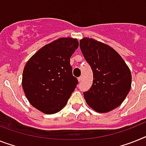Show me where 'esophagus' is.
I'll return each instance as SVG.
<instances>
[{"label":"esophagus","mask_w":146,"mask_h":146,"mask_svg":"<svg viewBox=\"0 0 146 146\" xmlns=\"http://www.w3.org/2000/svg\"><path fill=\"white\" fill-rule=\"evenodd\" d=\"M78 81L79 82H81L82 81V80H83V77H82V76H80V78H78Z\"/></svg>","instance_id":"esophagus-1"}]
</instances>
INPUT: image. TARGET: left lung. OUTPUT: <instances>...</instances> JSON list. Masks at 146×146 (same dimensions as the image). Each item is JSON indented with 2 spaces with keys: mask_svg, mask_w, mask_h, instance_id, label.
<instances>
[{
  "mask_svg": "<svg viewBox=\"0 0 146 146\" xmlns=\"http://www.w3.org/2000/svg\"><path fill=\"white\" fill-rule=\"evenodd\" d=\"M80 48L93 73L92 86L84 93L86 104L98 113L111 111L121 105L131 90V70L108 44L84 37Z\"/></svg>",
  "mask_w": 146,
  "mask_h": 146,
  "instance_id": "8db88e82",
  "label": "left lung"
}]
</instances>
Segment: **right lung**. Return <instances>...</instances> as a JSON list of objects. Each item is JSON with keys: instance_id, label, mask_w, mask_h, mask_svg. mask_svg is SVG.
<instances>
[{"instance_id": "1", "label": "right lung", "mask_w": 146, "mask_h": 146, "mask_svg": "<svg viewBox=\"0 0 146 146\" xmlns=\"http://www.w3.org/2000/svg\"><path fill=\"white\" fill-rule=\"evenodd\" d=\"M79 46L77 38L62 37L41 48L25 65L22 88L31 105L44 114H54L66 105L78 80L70 58Z\"/></svg>"}]
</instances>
